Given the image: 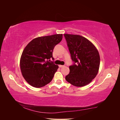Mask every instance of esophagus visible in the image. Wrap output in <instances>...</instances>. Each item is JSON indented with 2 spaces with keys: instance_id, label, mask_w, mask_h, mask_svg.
Wrapping results in <instances>:
<instances>
[{
  "instance_id": "34e87169",
  "label": "esophagus",
  "mask_w": 120,
  "mask_h": 120,
  "mask_svg": "<svg viewBox=\"0 0 120 120\" xmlns=\"http://www.w3.org/2000/svg\"><path fill=\"white\" fill-rule=\"evenodd\" d=\"M59 67L60 68H62V67H64V65H59Z\"/></svg>"
}]
</instances>
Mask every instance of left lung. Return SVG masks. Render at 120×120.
Instances as JSON below:
<instances>
[{
	"label": "left lung",
	"instance_id": "left-lung-1",
	"mask_svg": "<svg viewBox=\"0 0 120 120\" xmlns=\"http://www.w3.org/2000/svg\"><path fill=\"white\" fill-rule=\"evenodd\" d=\"M74 62L69 66L70 73L66 80L74 86H84L89 83L98 74L100 58L95 46L80 35L64 34Z\"/></svg>",
	"mask_w": 120,
	"mask_h": 120
}]
</instances>
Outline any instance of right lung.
<instances>
[{
    "instance_id": "right-lung-1",
    "label": "right lung",
    "mask_w": 120,
    "mask_h": 120,
    "mask_svg": "<svg viewBox=\"0 0 120 120\" xmlns=\"http://www.w3.org/2000/svg\"><path fill=\"white\" fill-rule=\"evenodd\" d=\"M63 38L62 34H56L36 38L24 49L20 61L23 76L31 86L40 88L52 80L58 68L51 61L55 46Z\"/></svg>"
}]
</instances>
